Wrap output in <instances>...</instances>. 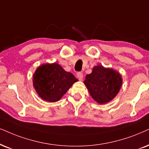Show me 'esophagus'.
<instances>
[{
	"label": "esophagus",
	"instance_id": "esophagus-1",
	"mask_svg": "<svg viewBox=\"0 0 149 149\" xmlns=\"http://www.w3.org/2000/svg\"><path fill=\"white\" fill-rule=\"evenodd\" d=\"M77 78H78L80 80H82V78H83V74H82V72H78L76 74Z\"/></svg>",
	"mask_w": 149,
	"mask_h": 149
}]
</instances>
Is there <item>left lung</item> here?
<instances>
[{"mask_svg": "<svg viewBox=\"0 0 149 149\" xmlns=\"http://www.w3.org/2000/svg\"><path fill=\"white\" fill-rule=\"evenodd\" d=\"M84 83L97 102L105 104L116 96L122 80L118 72L98 65L93 67L91 73L86 75Z\"/></svg>", "mask_w": 149, "mask_h": 149, "instance_id": "1", "label": "left lung"}]
</instances>
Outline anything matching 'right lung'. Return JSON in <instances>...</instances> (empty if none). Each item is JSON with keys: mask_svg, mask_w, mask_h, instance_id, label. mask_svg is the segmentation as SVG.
<instances>
[{"mask_svg": "<svg viewBox=\"0 0 149 149\" xmlns=\"http://www.w3.org/2000/svg\"><path fill=\"white\" fill-rule=\"evenodd\" d=\"M33 87L41 98L49 102L59 100L72 84L78 81L57 63L42 65L33 76Z\"/></svg>", "mask_w": 149, "mask_h": 149, "instance_id": "obj_1", "label": "right lung"}]
</instances>
